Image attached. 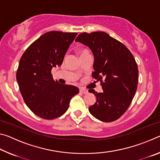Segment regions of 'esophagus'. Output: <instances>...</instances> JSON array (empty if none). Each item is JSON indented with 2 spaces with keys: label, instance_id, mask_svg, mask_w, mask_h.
Masks as SVG:
<instances>
[{
  "label": "esophagus",
  "instance_id": "1",
  "mask_svg": "<svg viewBox=\"0 0 160 160\" xmlns=\"http://www.w3.org/2000/svg\"><path fill=\"white\" fill-rule=\"evenodd\" d=\"M80 92L81 93H82V94H87L88 92V91L87 90H85V89H83V88H80Z\"/></svg>",
  "mask_w": 160,
  "mask_h": 160
}]
</instances>
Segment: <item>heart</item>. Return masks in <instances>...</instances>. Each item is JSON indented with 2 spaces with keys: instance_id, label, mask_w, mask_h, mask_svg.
Returning a JSON list of instances; mask_svg holds the SVG:
<instances>
[{
  "instance_id": "obj_1",
  "label": "heart",
  "mask_w": 160,
  "mask_h": 160,
  "mask_svg": "<svg viewBox=\"0 0 160 160\" xmlns=\"http://www.w3.org/2000/svg\"><path fill=\"white\" fill-rule=\"evenodd\" d=\"M88 53V51H85V50H82V51H80V56H82V54H84V53Z\"/></svg>"
}]
</instances>
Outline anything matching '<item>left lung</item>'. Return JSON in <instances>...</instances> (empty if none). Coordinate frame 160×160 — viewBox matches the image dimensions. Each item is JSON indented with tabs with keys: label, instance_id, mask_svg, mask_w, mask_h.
<instances>
[{
	"label": "left lung",
	"instance_id": "left-lung-1",
	"mask_svg": "<svg viewBox=\"0 0 160 160\" xmlns=\"http://www.w3.org/2000/svg\"><path fill=\"white\" fill-rule=\"evenodd\" d=\"M75 42L91 49L94 59L92 75L103 89L99 93L89 90L97 97L89 111L104 122L117 120L128 109L137 90L138 69L133 56L125 45L104 32H83Z\"/></svg>",
	"mask_w": 160,
	"mask_h": 160
}]
</instances>
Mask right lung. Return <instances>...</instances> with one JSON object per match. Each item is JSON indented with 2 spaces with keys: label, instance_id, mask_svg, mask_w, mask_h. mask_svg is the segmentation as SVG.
Listing matches in <instances>:
<instances>
[{
  "label": "right lung",
  "instance_id": "add662e5",
  "mask_svg": "<svg viewBox=\"0 0 160 160\" xmlns=\"http://www.w3.org/2000/svg\"><path fill=\"white\" fill-rule=\"evenodd\" d=\"M78 33L51 31L34 41L22 56L16 78L24 101L37 116L51 120L68 109L77 87L54 81L51 69L63 63Z\"/></svg>",
  "mask_w": 160,
  "mask_h": 160
}]
</instances>
